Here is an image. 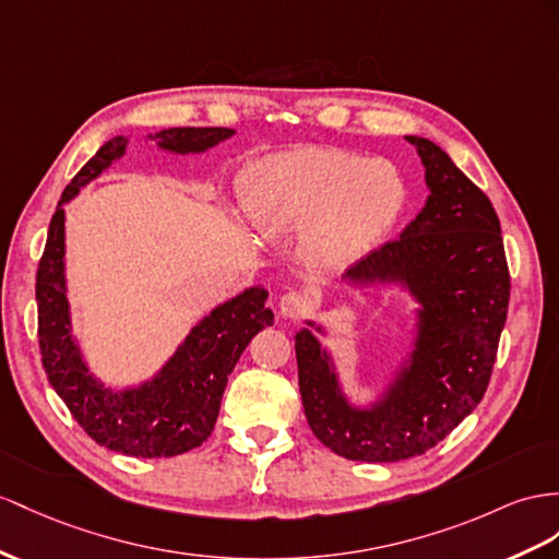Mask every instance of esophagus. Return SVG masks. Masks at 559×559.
<instances>
[{
	"mask_svg": "<svg viewBox=\"0 0 559 559\" xmlns=\"http://www.w3.org/2000/svg\"><path fill=\"white\" fill-rule=\"evenodd\" d=\"M278 309H281V317L285 319H299L309 311V299L299 293H285L278 299Z\"/></svg>",
	"mask_w": 559,
	"mask_h": 559,
	"instance_id": "esophagus-1",
	"label": "esophagus"
}]
</instances>
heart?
Returning <instances> with one entry per match:
<instances>
[{
	"mask_svg": "<svg viewBox=\"0 0 559 559\" xmlns=\"http://www.w3.org/2000/svg\"><path fill=\"white\" fill-rule=\"evenodd\" d=\"M408 186L384 157L302 146L254 163L242 186V210L257 234L281 240L299 234L319 266L359 262L402 219Z\"/></svg>",
	"mask_w": 559,
	"mask_h": 559,
	"instance_id": "b5f03b06",
	"label": "heart"
}]
</instances>
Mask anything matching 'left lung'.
Here are the masks:
<instances>
[{"label":"left lung","mask_w":559,"mask_h":559,"mask_svg":"<svg viewBox=\"0 0 559 559\" xmlns=\"http://www.w3.org/2000/svg\"><path fill=\"white\" fill-rule=\"evenodd\" d=\"M427 183L420 214L342 274L368 288H399L413 299L404 359L373 402L345 392L325 325L307 319L295 333L299 394L311 432L333 453L361 463L420 455L477 408L503 333L510 274L491 200L435 141L411 134Z\"/></svg>","instance_id":"1"}]
</instances>
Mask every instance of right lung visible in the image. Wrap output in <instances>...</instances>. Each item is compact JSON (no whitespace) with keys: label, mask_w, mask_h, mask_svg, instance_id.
<instances>
[{"label":"right lung","mask_w":559,"mask_h":559,"mask_svg":"<svg viewBox=\"0 0 559 559\" xmlns=\"http://www.w3.org/2000/svg\"><path fill=\"white\" fill-rule=\"evenodd\" d=\"M234 134L228 127H169L148 139L165 153L198 155ZM130 136L108 139L56 205L37 269L39 349L51 388L94 441L134 457H169L198 449L212 435L228 376L250 340L274 323V311L266 307L269 293L262 285H250L205 313L148 380L116 388L94 373L70 317L63 207L120 160Z\"/></svg>","instance_id":"right-lung-1"}]
</instances>
